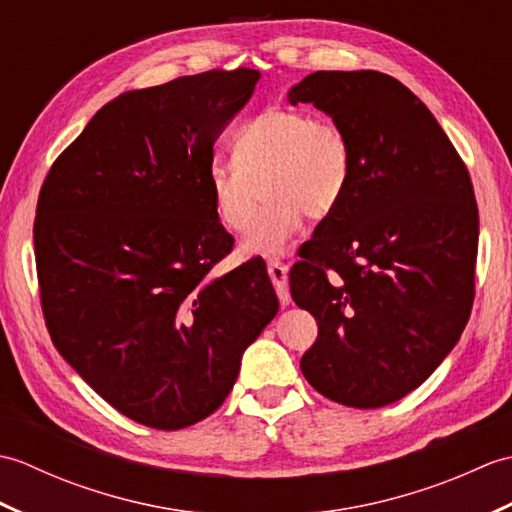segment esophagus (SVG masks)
I'll return each mask as SVG.
<instances>
[{"label":"esophagus","mask_w":512,"mask_h":512,"mask_svg":"<svg viewBox=\"0 0 512 512\" xmlns=\"http://www.w3.org/2000/svg\"><path fill=\"white\" fill-rule=\"evenodd\" d=\"M268 277H270V281H273L281 306H288V303H290L288 266L284 262H279V259H270V262H268Z\"/></svg>","instance_id":"34e87169"}]
</instances>
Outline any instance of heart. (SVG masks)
Segmentation results:
<instances>
[{"mask_svg":"<svg viewBox=\"0 0 512 512\" xmlns=\"http://www.w3.org/2000/svg\"><path fill=\"white\" fill-rule=\"evenodd\" d=\"M233 160L206 173L217 222L239 233L254 212L258 187L267 202L242 239L253 255H275L299 233L303 217L319 222L339 209L354 178L345 129L301 107H268L235 129Z\"/></svg>","mask_w":512,"mask_h":512,"instance_id":"heart-1","label":"heart"}]
</instances>
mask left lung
Segmentation results:
<instances>
[{
    "label": "left lung",
    "instance_id": "8db88e82",
    "mask_svg": "<svg viewBox=\"0 0 512 512\" xmlns=\"http://www.w3.org/2000/svg\"><path fill=\"white\" fill-rule=\"evenodd\" d=\"M352 140L354 178L290 270L319 325L301 358L339 405L376 409L420 387L471 317L480 215L473 182L440 123L394 76L314 72L290 90Z\"/></svg>",
    "mask_w": 512,
    "mask_h": 512
}]
</instances>
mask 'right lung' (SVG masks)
<instances>
[{"label":"right lung","mask_w":512,"mask_h":512,"mask_svg":"<svg viewBox=\"0 0 512 512\" xmlns=\"http://www.w3.org/2000/svg\"><path fill=\"white\" fill-rule=\"evenodd\" d=\"M257 70H209L121 94L52 162L35 262L52 343L134 422L178 431L222 405L277 314L266 266L215 279L233 250L206 173Z\"/></svg>","instance_id":"1"}]
</instances>
